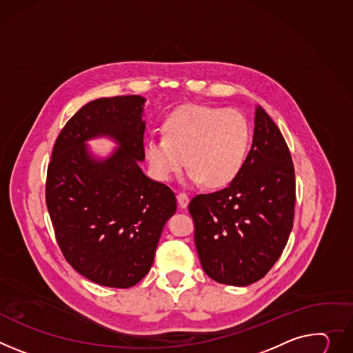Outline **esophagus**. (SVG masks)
I'll return each instance as SVG.
<instances>
[{"instance_id":"34e87169","label":"esophagus","mask_w":353,"mask_h":353,"mask_svg":"<svg viewBox=\"0 0 353 353\" xmlns=\"http://www.w3.org/2000/svg\"><path fill=\"white\" fill-rule=\"evenodd\" d=\"M177 201H179L180 208H187V205L190 203V197L185 193H179L177 194Z\"/></svg>"}]
</instances>
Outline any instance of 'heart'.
Returning <instances> with one entry per match:
<instances>
[{
  "label": "heart",
  "mask_w": 353,
  "mask_h": 353,
  "mask_svg": "<svg viewBox=\"0 0 353 353\" xmlns=\"http://www.w3.org/2000/svg\"><path fill=\"white\" fill-rule=\"evenodd\" d=\"M163 131V137H148L143 143L150 173L159 181L174 180L187 163L188 183L205 181L216 188L230 184L243 166L250 132L246 118L235 110L184 105L165 121Z\"/></svg>",
  "instance_id": "b5f03b06"
}]
</instances>
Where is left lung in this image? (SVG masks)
<instances>
[{"label": "left lung", "mask_w": 353, "mask_h": 353, "mask_svg": "<svg viewBox=\"0 0 353 353\" xmlns=\"http://www.w3.org/2000/svg\"><path fill=\"white\" fill-rule=\"evenodd\" d=\"M294 166L273 119L254 110L250 150L223 190L190 201L196 248L204 272L215 281L249 285L277 262L293 230Z\"/></svg>", "instance_id": "obj_1"}]
</instances>
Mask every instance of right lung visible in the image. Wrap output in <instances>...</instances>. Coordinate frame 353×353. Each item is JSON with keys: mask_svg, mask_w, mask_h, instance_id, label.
I'll return each mask as SVG.
<instances>
[{"mask_svg": "<svg viewBox=\"0 0 353 353\" xmlns=\"http://www.w3.org/2000/svg\"><path fill=\"white\" fill-rule=\"evenodd\" d=\"M145 103L125 95L85 104L59 134L48 168L46 204L57 243L77 273L107 287H132L148 274L177 208L173 191L139 166ZM97 137L117 148L105 158L94 155L86 142Z\"/></svg>", "mask_w": 353, "mask_h": 353, "instance_id": "right-lung-1", "label": "right lung"}]
</instances>
